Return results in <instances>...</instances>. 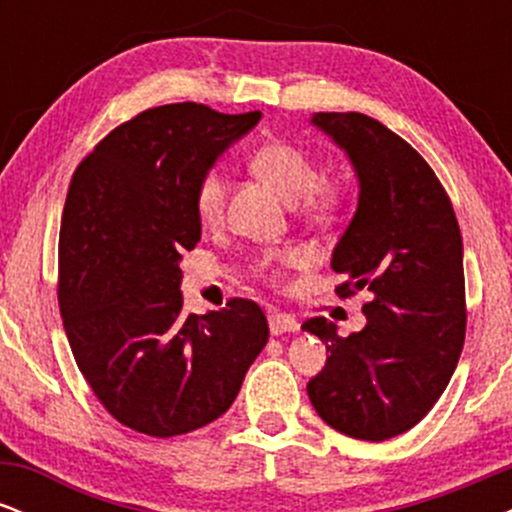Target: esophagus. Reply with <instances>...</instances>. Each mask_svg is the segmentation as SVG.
Segmentation results:
<instances>
[{"label": "esophagus", "instance_id": "esophagus-1", "mask_svg": "<svg viewBox=\"0 0 512 512\" xmlns=\"http://www.w3.org/2000/svg\"><path fill=\"white\" fill-rule=\"evenodd\" d=\"M269 332L272 334H286V332H298V320L289 313H281V310H272L269 313Z\"/></svg>", "mask_w": 512, "mask_h": 512}]
</instances>
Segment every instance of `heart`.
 I'll return each mask as SVG.
<instances>
[{
    "instance_id": "1",
    "label": "heart",
    "mask_w": 512,
    "mask_h": 512,
    "mask_svg": "<svg viewBox=\"0 0 512 512\" xmlns=\"http://www.w3.org/2000/svg\"><path fill=\"white\" fill-rule=\"evenodd\" d=\"M250 168L284 202L317 219L339 214L351 199V182L339 175H320L315 156L303 146L272 139L252 151ZM228 185L221 168H209L195 182V214L204 226H216L226 214ZM293 262L291 252H267L257 257L255 272L269 281H279L284 269Z\"/></svg>"
}]
</instances>
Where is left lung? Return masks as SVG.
I'll return each mask as SVG.
<instances>
[{"instance_id": "8db88e82", "label": "left lung", "mask_w": 512, "mask_h": 512, "mask_svg": "<svg viewBox=\"0 0 512 512\" xmlns=\"http://www.w3.org/2000/svg\"><path fill=\"white\" fill-rule=\"evenodd\" d=\"M313 125L349 154L361 187L332 255V269L346 276L337 296L368 291L370 301L366 327L349 337L325 317L303 322L330 351L308 397L339 433L380 443L424 419L460 361L467 330L460 226L424 156L378 120L315 113Z\"/></svg>"}]
</instances>
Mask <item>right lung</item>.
Returning <instances> with one entry per match:
<instances>
[{
	"label": "right lung",
	"instance_id": "1",
	"mask_svg": "<svg viewBox=\"0 0 512 512\" xmlns=\"http://www.w3.org/2000/svg\"><path fill=\"white\" fill-rule=\"evenodd\" d=\"M262 113L202 103L142 110L93 146L69 182L57 301L76 366L113 419L170 438L233 404L269 339L255 301L182 315L180 257L202 221L195 182Z\"/></svg>",
	"mask_w": 512,
	"mask_h": 512
}]
</instances>
